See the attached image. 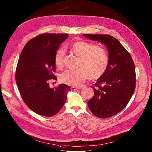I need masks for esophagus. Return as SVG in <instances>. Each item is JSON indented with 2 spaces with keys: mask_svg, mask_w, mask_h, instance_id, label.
I'll use <instances>...</instances> for the list:
<instances>
[{
  "mask_svg": "<svg viewBox=\"0 0 152 152\" xmlns=\"http://www.w3.org/2000/svg\"><path fill=\"white\" fill-rule=\"evenodd\" d=\"M81 87H75V86H72L71 87V90L72 91H76V90H77V89H81Z\"/></svg>",
  "mask_w": 152,
  "mask_h": 152,
  "instance_id": "34e87169",
  "label": "esophagus"
}]
</instances>
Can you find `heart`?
Wrapping results in <instances>:
<instances>
[{
	"instance_id": "obj_1",
	"label": "heart",
	"mask_w": 152,
	"mask_h": 152,
	"mask_svg": "<svg viewBox=\"0 0 152 152\" xmlns=\"http://www.w3.org/2000/svg\"><path fill=\"white\" fill-rule=\"evenodd\" d=\"M71 50L80 57L79 66L76 69H66L60 75V81L68 85L78 86L82 85L89 75L97 78L106 71L109 58L106 51L103 48L84 41H76L71 46ZM65 50L59 49L55 54V63L56 66L61 67Z\"/></svg>"
}]
</instances>
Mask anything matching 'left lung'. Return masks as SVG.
Returning a JSON list of instances; mask_svg holds the SVG:
<instances>
[{
	"instance_id": "1",
	"label": "left lung",
	"mask_w": 152,
	"mask_h": 152,
	"mask_svg": "<svg viewBox=\"0 0 152 152\" xmlns=\"http://www.w3.org/2000/svg\"><path fill=\"white\" fill-rule=\"evenodd\" d=\"M83 35L104 44L107 48V68L98 78L94 96L88 102V105L96 117H110L125 107L134 94L135 64L129 53L115 38L109 35Z\"/></svg>"
}]
</instances>
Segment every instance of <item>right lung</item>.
I'll return each instance as SVG.
<instances>
[{
  "mask_svg": "<svg viewBox=\"0 0 152 152\" xmlns=\"http://www.w3.org/2000/svg\"><path fill=\"white\" fill-rule=\"evenodd\" d=\"M68 34H43L25 45L16 69L15 80L26 105L43 116L56 114L63 106L71 91L69 86L61 84L50 88L51 80H56L55 56Z\"/></svg>",
  "mask_w": 152,
  "mask_h": 152,
  "instance_id": "obj_1",
  "label": "right lung"
}]
</instances>
